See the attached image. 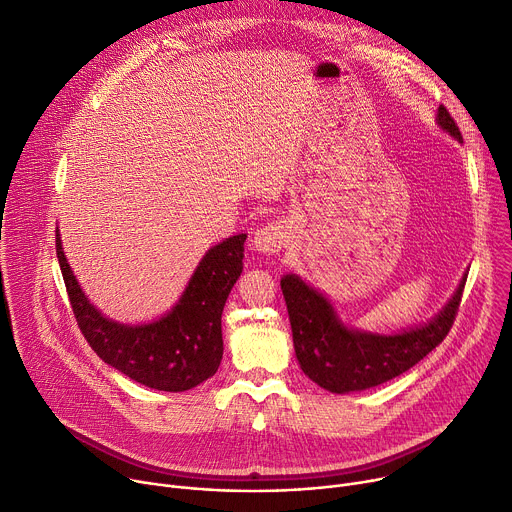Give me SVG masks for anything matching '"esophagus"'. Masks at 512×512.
Masks as SVG:
<instances>
[{
    "instance_id": "34e87169",
    "label": "esophagus",
    "mask_w": 512,
    "mask_h": 512,
    "mask_svg": "<svg viewBox=\"0 0 512 512\" xmlns=\"http://www.w3.org/2000/svg\"><path fill=\"white\" fill-rule=\"evenodd\" d=\"M289 238V225L285 221H270L254 233V246L260 252H279Z\"/></svg>"
}]
</instances>
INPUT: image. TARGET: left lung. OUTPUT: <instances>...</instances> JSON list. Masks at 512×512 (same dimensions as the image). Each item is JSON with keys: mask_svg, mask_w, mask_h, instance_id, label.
I'll list each match as a JSON object with an SVG mask.
<instances>
[{"mask_svg": "<svg viewBox=\"0 0 512 512\" xmlns=\"http://www.w3.org/2000/svg\"><path fill=\"white\" fill-rule=\"evenodd\" d=\"M439 125L461 141V131L445 106H439ZM463 287L465 279L430 324L396 336H379L348 330L334 316L332 305L295 274L281 279L297 361L311 381L334 393L375 387L422 361L449 334Z\"/></svg>", "mask_w": 512, "mask_h": 512, "instance_id": "1", "label": "left lung"}]
</instances>
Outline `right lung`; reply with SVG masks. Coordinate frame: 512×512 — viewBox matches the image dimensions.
<instances>
[{
    "label": "right lung",
    "mask_w": 512,
    "mask_h": 512,
    "mask_svg": "<svg viewBox=\"0 0 512 512\" xmlns=\"http://www.w3.org/2000/svg\"><path fill=\"white\" fill-rule=\"evenodd\" d=\"M246 233L211 248L166 318L145 326L116 324L86 299L63 256L55 248L73 318L96 355L133 381L157 391H186L213 377L223 357L221 313L242 274Z\"/></svg>",
    "instance_id": "add662e5"
}]
</instances>
